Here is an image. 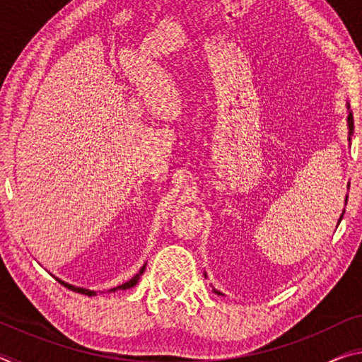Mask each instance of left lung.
Instances as JSON below:
<instances>
[{
	"mask_svg": "<svg viewBox=\"0 0 362 362\" xmlns=\"http://www.w3.org/2000/svg\"><path fill=\"white\" fill-rule=\"evenodd\" d=\"M348 126H350V134L353 132V115L350 113L348 115ZM351 140V139H350ZM341 217H343V214H341ZM341 217H340V220H341ZM217 292V291H216ZM217 293H220V292H217Z\"/></svg>",
	"mask_w": 362,
	"mask_h": 362,
	"instance_id": "left-lung-1",
	"label": "left lung"
}]
</instances>
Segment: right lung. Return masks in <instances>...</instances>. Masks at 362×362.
I'll use <instances>...</instances> for the list:
<instances>
[{
    "instance_id": "1",
    "label": "right lung",
    "mask_w": 362,
    "mask_h": 362,
    "mask_svg": "<svg viewBox=\"0 0 362 362\" xmlns=\"http://www.w3.org/2000/svg\"><path fill=\"white\" fill-rule=\"evenodd\" d=\"M144 269H145V265L142 267V269H140V272L136 274V276H134L131 281H127V283H124L122 286H119V287H116V289H131V287H134L136 286L137 283H139V279H140V276H142V273H144ZM60 284L62 286H65V287H69L70 291H73V292H78V293H84V296H95V292L94 291H88V289H81V287H75V286H70V284H66V283H64V281H60V279H57ZM116 289H112V291H116Z\"/></svg>"
}]
</instances>
